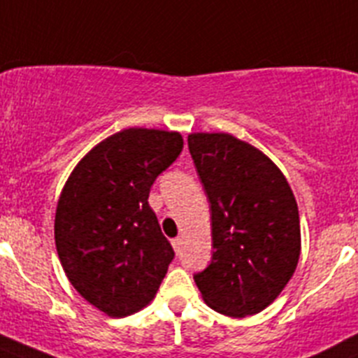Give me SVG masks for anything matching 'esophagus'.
<instances>
[{"label": "esophagus", "instance_id": "esophagus-1", "mask_svg": "<svg viewBox=\"0 0 358 358\" xmlns=\"http://www.w3.org/2000/svg\"><path fill=\"white\" fill-rule=\"evenodd\" d=\"M182 243H183V240L180 238H173L171 240V245H173V249H175V252H180V250H182Z\"/></svg>", "mask_w": 358, "mask_h": 358}]
</instances>
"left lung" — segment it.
Here are the masks:
<instances>
[{
  "label": "left lung",
  "mask_w": 358,
  "mask_h": 358,
  "mask_svg": "<svg viewBox=\"0 0 358 358\" xmlns=\"http://www.w3.org/2000/svg\"><path fill=\"white\" fill-rule=\"evenodd\" d=\"M187 141L212 210V263L196 273V286L220 315H258L285 289L300 258L292 187L262 150L231 134L194 132Z\"/></svg>",
  "instance_id": "left-lung-1"
}]
</instances>
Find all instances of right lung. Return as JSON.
Masks as SVG:
<instances>
[{"label": "right lung", "mask_w": 358, "mask_h": 358, "mask_svg": "<svg viewBox=\"0 0 358 358\" xmlns=\"http://www.w3.org/2000/svg\"><path fill=\"white\" fill-rule=\"evenodd\" d=\"M183 148L175 130L130 127L93 146L59 194L55 242L70 285L111 318L148 306L175 258L148 205Z\"/></svg>", "instance_id": "obj_1"}]
</instances>
